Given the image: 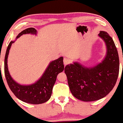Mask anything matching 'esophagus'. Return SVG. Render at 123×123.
Returning a JSON list of instances; mask_svg holds the SVG:
<instances>
[{
    "label": "esophagus",
    "instance_id": "obj_1",
    "mask_svg": "<svg viewBox=\"0 0 123 123\" xmlns=\"http://www.w3.org/2000/svg\"><path fill=\"white\" fill-rule=\"evenodd\" d=\"M63 62H64V65H67L68 64V63H70V60L68 59H67V58H64V60H63Z\"/></svg>",
    "mask_w": 123,
    "mask_h": 123
}]
</instances>
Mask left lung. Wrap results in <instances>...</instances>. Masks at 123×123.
I'll use <instances>...</instances> for the list:
<instances>
[{
	"mask_svg": "<svg viewBox=\"0 0 123 123\" xmlns=\"http://www.w3.org/2000/svg\"><path fill=\"white\" fill-rule=\"evenodd\" d=\"M98 36L106 46L105 56L101 63L87 67L75 62L64 68L71 93L83 101L106 96L114 87L119 73V57L113 39L104 31H100Z\"/></svg>",
	"mask_w": 123,
	"mask_h": 123,
	"instance_id": "left-lung-1",
	"label": "left lung"
}]
</instances>
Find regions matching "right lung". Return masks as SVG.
Segmentation results:
<instances>
[{
	"mask_svg": "<svg viewBox=\"0 0 123 123\" xmlns=\"http://www.w3.org/2000/svg\"><path fill=\"white\" fill-rule=\"evenodd\" d=\"M37 30L30 27L23 30L17 36L16 39L25 34L37 35ZM15 41H11L7 46L5 58V74L6 81L12 92L19 100L27 103L33 104H42L49 100L52 93L53 86L56 82L57 76L64 70L63 57L50 62L40 79L29 85H22L14 81L8 70L7 57L12 44Z\"/></svg>",
	"mask_w": 123,
	"mask_h": 123,
	"instance_id": "right-lung-1",
	"label": "right lung"
}]
</instances>
